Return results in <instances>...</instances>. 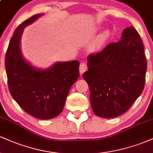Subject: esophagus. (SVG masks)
Listing matches in <instances>:
<instances>
[{
	"mask_svg": "<svg viewBox=\"0 0 153 153\" xmlns=\"http://www.w3.org/2000/svg\"><path fill=\"white\" fill-rule=\"evenodd\" d=\"M88 69L87 64L85 62H82L80 65V74H82L84 72H85Z\"/></svg>",
	"mask_w": 153,
	"mask_h": 153,
	"instance_id": "esophagus-1",
	"label": "esophagus"
}]
</instances>
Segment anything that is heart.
Returning <instances> with one entry per match:
<instances>
[{
    "label": "heart",
    "mask_w": 153,
    "mask_h": 153,
    "mask_svg": "<svg viewBox=\"0 0 153 153\" xmlns=\"http://www.w3.org/2000/svg\"><path fill=\"white\" fill-rule=\"evenodd\" d=\"M108 36H109V34H108V33L107 32V31H106V32H104V33H103V34H101V36H100L99 39L97 40L96 45H97V46H99V45H101V44H103L105 41H106L107 39H108Z\"/></svg>",
    "instance_id": "heart-1"
}]
</instances>
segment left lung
Wrapping results in <instances>:
<instances>
[{"instance_id": "left-lung-1", "label": "left lung", "mask_w": 153, "mask_h": 153, "mask_svg": "<svg viewBox=\"0 0 153 153\" xmlns=\"http://www.w3.org/2000/svg\"><path fill=\"white\" fill-rule=\"evenodd\" d=\"M88 70L82 74L91 91L93 111L101 118H114L130 108L143 93L147 60L143 41L133 26L122 39L88 56Z\"/></svg>"}]
</instances>
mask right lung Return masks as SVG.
I'll list each match as a JSON object with an SVG mask.
<instances>
[{"label":"right lung","instance_id":"add662e5","mask_svg":"<svg viewBox=\"0 0 153 153\" xmlns=\"http://www.w3.org/2000/svg\"><path fill=\"white\" fill-rule=\"evenodd\" d=\"M42 15L32 16L16 29L6 51L5 67L13 99L29 114L49 119L62 111L70 89L80 75V62H57L48 69L39 70L23 58L20 39L24 27Z\"/></svg>","mask_w":153,"mask_h":153}]
</instances>
